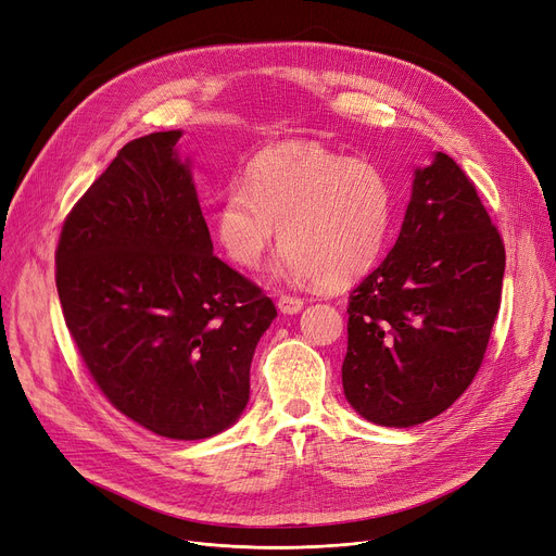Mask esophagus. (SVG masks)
I'll return each instance as SVG.
<instances>
[{
  "mask_svg": "<svg viewBox=\"0 0 556 556\" xmlns=\"http://www.w3.org/2000/svg\"><path fill=\"white\" fill-rule=\"evenodd\" d=\"M281 313H288V316H293V313H300L304 308V300L302 298H293V295H281L277 302Z\"/></svg>",
  "mask_w": 556,
  "mask_h": 556,
  "instance_id": "obj_1",
  "label": "esophagus"
}]
</instances>
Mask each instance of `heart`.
I'll return each mask as SVG.
<instances>
[{
	"label": "heart",
	"mask_w": 556,
	"mask_h": 556,
	"mask_svg": "<svg viewBox=\"0 0 556 556\" xmlns=\"http://www.w3.org/2000/svg\"><path fill=\"white\" fill-rule=\"evenodd\" d=\"M395 220V190L383 167L311 140L263 150L215 208L225 254L256 268L279 233L277 275L338 288L381 258Z\"/></svg>",
	"instance_id": "1"
}]
</instances>
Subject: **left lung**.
<instances>
[{"label":"left lung","mask_w":556,"mask_h":556,"mask_svg":"<svg viewBox=\"0 0 556 556\" xmlns=\"http://www.w3.org/2000/svg\"><path fill=\"white\" fill-rule=\"evenodd\" d=\"M504 261L475 184L439 152L416 170L395 248L350 295L343 389L361 416L414 427L462 397L489 348Z\"/></svg>","instance_id":"8db88e82"}]
</instances>
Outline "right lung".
Listing matches in <instances>:
<instances>
[{
	"instance_id": "obj_1",
	"label": "right lung",
	"mask_w": 556,
	"mask_h": 556,
	"mask_svg": "<svg viewBox=\"0 0 556 556\" xmlns=\"http://www.w3.org/2000/svg\"><path fill=\"white\" fill-rule=\"evenodd\" d=\"M179 138L127 142L72 206L56 291L88 375L117 412L159 437L200 441L243 414L277 308L213 254Z\"/></svg>"
}]
</instances>
